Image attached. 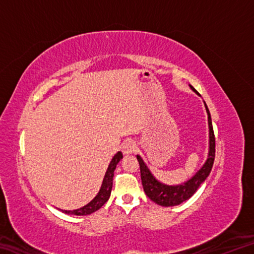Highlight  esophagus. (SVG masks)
Instances as JSON below:
<instances>
[{
	"instance_id": "obj_1",
	"label": "esophagus",
	"mask_w": 254,
	"mask_h": 254,
	"mask_svg": "<svg viewBox=\"0 0 254 254\" xmlns=\"http://www.w3.org/2000/svg\"><path fill=\"white\" fill-rule=\"evenodd\" d=\"M136 143L133 140H127L122 144L123 154H132L136 151Z\"/></svg>"
}]
</instances>
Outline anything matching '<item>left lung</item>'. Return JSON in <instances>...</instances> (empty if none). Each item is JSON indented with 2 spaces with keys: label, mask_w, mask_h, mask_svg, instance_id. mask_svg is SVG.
<instances>
[{
  "label": "left lung",
  "mask_w": 254,
  "mask_h": 254,
  "mask_svg": "<svg viewBox=\"0 0 254 254\" xmlns=\"http://www.w3.org/2000/svg\"><path fill=\"white\" fill-rule=\"evenodd\" d=\"M205 107L208 114V127H209L208 159L207 161L205 162V165L201 167V169L198 171V173H197L191 179H189L187 183L179 185V186H167V185L159 183L158 180L151 175V173H150V170L148 169V167L145 166V163L143 162L142 159H141V157L136 156V159L140 165L141 180H142V186L144 189V192L147 194V196L150 199L158 205L168 207V206L179 205L182 204L183 201L189 199L192 195L195 194L200 185L205 182V179L208 177L210 170H212L214 159H215V135H214V130H213L212 119H210V114L207 109V105L205 104Z\"/></svg>",
  "instance_id": "obj_1"
}]
</instances>
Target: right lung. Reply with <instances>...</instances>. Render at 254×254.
<instances>
[{"instance_id": "add662e5", "label": "right lung", "mask_w": 254, "mask_h": 254, "mask_svg": "<svg viewBox=\"0 0 254 254\" xmlns=\"http://www.w3.org/2000/svg\"><path fill=\"white\" fill-rule=\"evenodd\" d=\"M123 158V154L121 152H118L112 159L109 168H107L104 179H103L102 187L91 203L87 204L84 207L75 210H63L66 214H72V215H89L94 212H96L97 209H100L103 205H104L107 200H109L111 196L112 186H113V177H114V170L117 168V165L119 161Z\"/></svg>"}]
</instances>
